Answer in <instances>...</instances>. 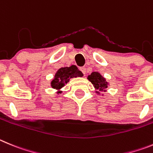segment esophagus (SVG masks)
Returning <instances> with one entry per match:
<instances>
[{
  "mask_svg": "<svg viewBox=\"0 0 153 153\" xmlns=\"http://www.w3.org/2000/svg\"><path fill=\"white\" fill-rule=\"evenodd\" d=\"M79 70L81 71H82V72L84 74V75H85V74L86 73V68H85V67H80Z\"/></svg>",
  "mask_w": 153,
  "mask_h": 153,
  "instance_id": "34e87169",
  "label": "esophagus"
}]
</instances>
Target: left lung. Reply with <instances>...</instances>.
Instances as JSON below:
<instances>
[{"mask_svg": "<svg viewBox=\"0 0 153 153\" xmlns=\"http://www.w3.org/2000/svg\"><path fill=\"white\" fill-rule=\"evenodd\" d=\"M88 80L94 85L95 88L100 91H105L107 88V82L98 72H92L88 76Z\"/></svg>", "mask_w": 153, "mask_h": 153, "instance_id": "left-lung-1", "label": "left lung"}]
</instances>
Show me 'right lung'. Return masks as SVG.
<instances>
[{"label": "right lung", "mask_w": 153, "mask_h": 153, "mask_svg": "<svg viewBox=\"0 0 153 153\" xmlns=\"http://www.w3.org/2000/svg\"><path fill=\"white\" fill-rule=\"evenodd\" d=\"M83 74L81 71L78 69L76 66L71 65V67H65L61 68L58 70L55 75V78L51 82V85L53 88L60 89L65 84L68 83L69 78H75V77H82ZM59 93V92H58Z\"/></svg>", "instance_id": "right-lung-1"}]
</instances>
